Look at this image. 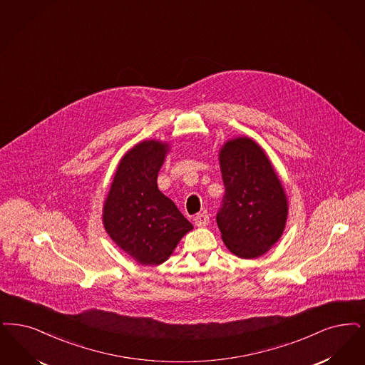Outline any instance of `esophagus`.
<instances>
[{
	"label": "esophagus",
	"instance_id": "esophagus-1",
	"mask_svg": "<svg viewBox=\"0 0 365 365\" xmlns=\"http://www.w3.org/2000/svg\"><path fill=\"white\" fill-rule=\"evenodd\" d=\"M194 222L197 227H206L209 224V215L207 212H202V213H198L195 217H194Z\"/></svg>",
	"mask_w": 365,
	"mask_h": 365
}]
</instances>
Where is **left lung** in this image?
I'll list each match as a JSON object with an SVG mask.
<instances>
[{
    "instance_id": "left-lung-1",
    "label": "left lung",
    "mask_w": 365,
    "mask_h": 365,
    "mask_svg": "<svg viewBox=\"0 0 365 365\" xmlns=\"http://www.w3.org/2000/svg\"><path fill=\"white\" fill-rule=\"evenodd\" d=\"M225 194L217 212L222 240L240 258H257L282 235L288 205L273 165L250 138L228 141L220 152Z\"/></svg>"
}]
</instances>
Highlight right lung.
Masks as SVG:
<instances>
[{"label": "right lung", "instance_id": "add662e5", "mask_svg": "<svg viewBox=\"0 0 365 365\" xmlns=\"http://www.w3.org/2000/svg\"><path fill=\"white\" fill-rule=\"evenodd\" d=\"M167 145L144 141L119 163L104 204L107 234L141 264H160L182 236L192 230L176 205L158 189Z\"/></svg>", "mask_w": 365, "mask_h": 365}]
</instances>
